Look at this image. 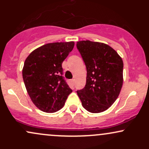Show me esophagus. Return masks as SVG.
I'll return each mask as SVG.
<instances>
[{
    "label": "esophagus",
    "mask_w": 149,
    "mask_h": 149,
    "mask_svg": "<svg viewBox=\"0 0 149 149\" xmlns=\"http://www.w3.org/2000/svg\"><path fill=\"white\" fill-rule=\"evenodd\" d=\"M71 83H72L73 85H74L75 84V79H72L71 80Z\"/></svg>",
    "instance_id": "esophagus-1"
}]
</instances>
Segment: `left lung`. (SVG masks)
Masks as SVG:
<instances>
[{"instance_id": "left-lung-1", "label": "left lung", "mask_w": 149, "mask_h": 149, "mask_svg": "<svg viewBox=\"0 0 149 149\" xmlns=\"http://www.w3.org/2000/svg\"><path fill=\"white\" fill-rule=\"evenodd\" d=\"M76 47L87 69L86 85L77 94L89 112H103L115 102L122 88V58L102 42L82 40L77 42Z\"/></svg>"}]
</instances>
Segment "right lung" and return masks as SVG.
Wrapping results in <instances>:
<instances>
[{"label":"right lung","instance_id":"obj_1","mask_svg":"<svg viewBox=\"0 0 149 149\" xmlns=\"http://www.w3.org/2000/svg\"><path fill=\"white\" fill-rule=\"evenodd\" d=\"M74 47V42L47 43L26 59L22 76L31 100L37 108L54 113L64 107L72 90L62 76L61 64Z\"/></svg>","mask_w":149,"mask_h":149}]
</instances>
